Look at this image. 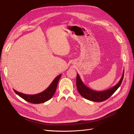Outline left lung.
Returning a JSON list of instances; mask_svg holds the SVG:
<instances>
[{
  "label": "left lung",
  "mask_w": 134,
  "mask_h": 134,
  "mask_svg": "<svg viewBox=\"0 0 134 134\" xmlns=\"http://www.w3.org/2000/svg\"><path fill=\"white\" fill-rule=\"evenodd\" d=\"M124 70L123 71L122 76L119 80V81L114 86L104 91H97L93 90L88 87L82 82L79 75L77 74V89L79 93L86 99L93 102H103L108 99L116 91L117 89L120 87V86L121 85V83L122 81L123 77H124Z\"/></svg>",
  "instance_id": "1"
}]
</instances>
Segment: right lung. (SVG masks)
Listing matches in <instances>:
<instances>
[{"mask_svg":"<svg viewBox=\"0 0 134 134\" xmlns=\"http://www.w3.org/2000/svg\"><path fill=\"white\" fill-rule=\"evenodd\" d=\"M62 74L59 75L57 76L53 81L52 82L51 85L43 91L37 94H27L19 92L17 91L14 90V92L16 93L20 97L23 98L25 100L29 102L34 104H39L44 103L46 101L49 100L53 96L55 93L58 83L59 82Z\"/></svg>","mask_w":134,"mask_h":134,"instance_id":"1","label":"right lung"}]
</instances>
